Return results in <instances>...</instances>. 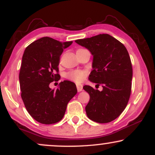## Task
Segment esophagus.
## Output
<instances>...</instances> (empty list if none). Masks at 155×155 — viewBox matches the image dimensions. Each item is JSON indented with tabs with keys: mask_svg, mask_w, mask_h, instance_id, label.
<instances>
[{
	"mask_svg": "<svg viewBox=\"0 0 155 155\" xmlns=\"http://www.w3.org/2000/svg\"><path fill=\"white\" fill-rule=\"evenodd\" d=\"M76 88H77L78 92H81L83 90V85L82 84H76Z\"/></svg>",
	"mask_w": 155,
	"mask_h": 155,
	"instance_id": "34e87169",
	"label": "esophagus"
}]
</instances>
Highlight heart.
I'll list each match as a JSON object with an SVG mask.
<instances>
[{
	"label": "heart",
	"mask_w": 155,
	"mask_h": 155,
	"mask_svg": "<svg viewBox=\"0 0 155 155\" xmlns=\"http://www.w3.org/2000/svg\"><path fill=\"white\" fill-rule=\"evenodd\" d=\"M87 75V72L82 70H74L68 72L65 77L68 80L75 81L76 83L82 82Z\"/></svg>",
	"instance_id": "heart-1"
}]
</instances>
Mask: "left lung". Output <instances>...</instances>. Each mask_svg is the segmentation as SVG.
Segmentation results:
<instances>
[{"mask_svg":"<svg viewBox=\"0 0 155 155\" xmlns=\"http://www.w3.org/2000/svg\"><path fill=\"white\" fill-rule=\"evenodd\" d=\"M75 41L93 55V69L89 79L103 87L102 91L88 85L83 87L90 97L85 107L87 115L98 123L111 122L122 113L130 96L133 68L128 51L120 41L108 34Z\"/></svg>","mask_w":155,"mask_h":155,"instance_id":"left-lung-1","label":"left lung"}]
</instances>
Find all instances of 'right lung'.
<instances>
[{"label":"right lung","instance_id":"add662e5","mask_svg":"<svg viewBox=\"0 0 155 155\" xmlns=\"http://www.w3.org/2000/svg\"><path fill=\"white\" fill-rule=\"evenodd\" d=\"M72 43L43 37L24 51L19 75L21 97L30 115L41 124L60 122L68 102L77 93L75 84L67 80L61 81L57 90L49 87L51 82L60 80V57Z\"/></svg>","mask_w":155,"mask_h":155}]
</instances>
